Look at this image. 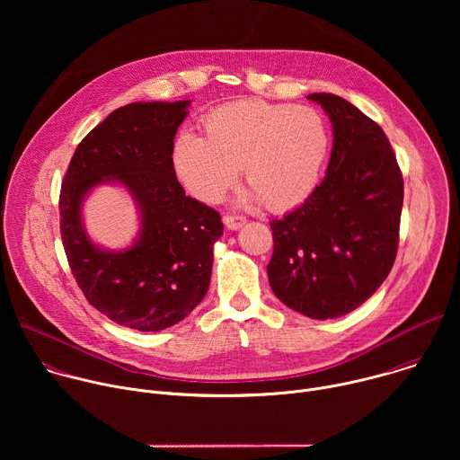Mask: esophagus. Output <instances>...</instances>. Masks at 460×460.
<instances>
[{
  "label": "esophagus",
  "mask_w": 460,
  "mask_h": 460,
  "mask_svg": "<svg viewBox=\"0 0 460 460\" xmlns=\"http://www.w3.org/2000/svg\"><path fill=\"white\" fill-rule=\"evenodd\" d=\"M245 218L243 217H226L224 218V224H226V227L229 229V231H238L240 227H243L245 226Z\"/></svg>",
  "instance_id": "obj_1"
}]
</instances>
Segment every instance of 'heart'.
Here are the masks:
<instances>
[{"instance_id":"1","label":"heart","mask_w":460,"mask_h":460,"mask_svg":"<svg viewBox=\"0 0 460 460\" xmlns=\"http://www.w3.org/2000/svg\"><path fill=\"white\" fill-rule=\"evenodd\" d=\"M206 138L183 130L172 165L183 187L202 202H220L242 167L249 183L240 202L271 211L302 204L314 190L330 153V127L313 107L238 100L204 118Z\"/></svg>"}]
</instances>
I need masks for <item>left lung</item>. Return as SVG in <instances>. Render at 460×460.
Wrapping results in <instances>:
<instances>
[{
	"label": "left lung",
	"instance_id": "left-lung-1",
	"mask_svg": "<svg viewBox=\"0 0 460 460\" xmlns=\"http://www.w3.org/2000/svg\"><path fill=\"white\" fill-rule=\"evenodd\" d=\"M333 127L325 178L271 222L270 286L288 307L327 320L351 313L385 280L397 256L402 174L384 130L348 100L314 93Z\"/></svg>",
	"mask_w": 460,
	"mask_h": 460
}]
</instances>
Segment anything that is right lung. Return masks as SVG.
<instances>
[{
  "instance_id": "add662e5",
  "label": "right lung",
  "mask_w": 460,
  "mask_h": 460,
  "mask_svg": "<svg viewBox=\"0 0 460 460\" xmlns=\"http://www.w3.org/2000/svg\"><path fill=\"white\" fill-rule=\"evenodd\" d=\"M190 100L137 102L111 112L76 147L59 194V226L73 275L91 305L138 332H162L199 305L211 282L220 215L185 196L172 165L174 137ZM103 182L134 199V243L105 250L90 240L83 204Z\"/></svg>"
}]
</instances>
